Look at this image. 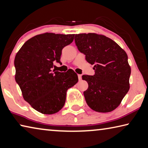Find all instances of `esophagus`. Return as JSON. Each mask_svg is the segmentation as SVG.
<instances>
[{"label":"esophagus","mask_w":148,"mask_h":148,"mask_svg":"<svg viewBox=\"0 0 148 148\" xmlns=\"http://www.w3.org/2000/svg\"><path fill=\"white\" fill-rule=\"evenodd\" d=\"M78 79H79V81H80L81 79H82V75L81 74H78Z\"/></svg>","instance_id":"esophagus-1"}]
</instances>
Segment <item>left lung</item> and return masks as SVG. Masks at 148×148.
<instances>
[{"mask_svg":"<svg viewBox=\"0 0 148 148\" xmlns=\"http://www.w3.org/2000/svg\"><path fill=\"white\" fill-rule=\"evenodd\" d=\"M74 40L87 62L94 65L93 76H82L88 84L84 92L87 104L97 112L113 111L130 88L131 69L127 54L116 42L103 35L76 34Z\"/></svg>","mask_w":148,"mask_h":148,"instance_id":"8db88e82","label":"left lung"}]
</instances>
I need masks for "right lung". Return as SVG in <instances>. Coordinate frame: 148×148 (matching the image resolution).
Instances as JSON below:
<instances>
[{"instance_id":"1","label":"right lung","mask_w":148,"mask_h":148,"mask_svg":"<svg viewBox=\"0 0 148 148\" xmlns=\"http://www.w3.org/2000/svg\"><path fill=\"white\" fill-rule=\"evenodd\" d=\"M74 34L37 35L23 45L14 59L15 79L25 101L39 112L52 114L64 105L67 90L78 81L73 70L60 72L51 69L60 62L62 49Z\"/></svg>"}]
</instances>
